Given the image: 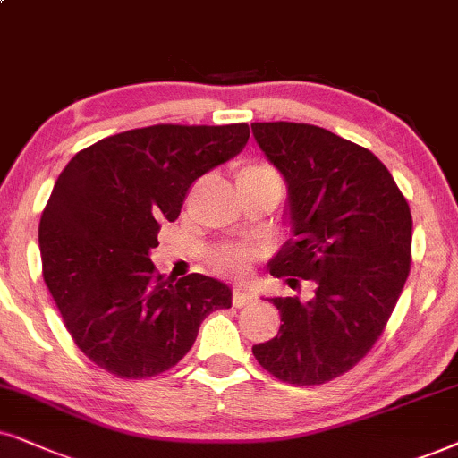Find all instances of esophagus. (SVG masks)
Here are the masks:
<instances>
[{
    "label": "esophagus",
    "mask_w": 458,
    "mask_h": 458,
    "mask_svg": "<svg viewBox=\"0 0 458 458\" xmlns=\"http://www.w3.org/2000/svg\"><path fill=\"white\" fill-rule=\"evenodd\" d=\"M251 302H253L251 289H247L245 285H236L234 292H233V304L236 306V309H242V306H247Z\"/></svg>",
    "instance_id": "1"
}]
</instances>
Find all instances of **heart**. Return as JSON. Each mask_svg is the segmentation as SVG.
Wrapping results in <instances>:
<instances>
[{"mask_svg":"<svg viewBox=\"0 0 458 458\" xmlns=\"http://www.w3.org/2000/svg\"><path fill=\"white\" fill-rule=\"evenodd\" d=\"M236 182L253 183V182H279L276 173L266 165H245L236 173ZM253 253L245 247H230L217 253V266L228 275H242L251 266Z\"/></svg>","mask_w":458,"mask_h":458,"instance_id":"1","label":"heart"}]
</instances>
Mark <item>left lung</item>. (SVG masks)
I'll use <instances>...</instances> for the list:
<instances>
[{
  "label": "left lung",
  "mask_w": 458,
  "mask_h": 458,
  "mask_svg": "<svg viewBox=\"0 0 458 458\" xmlns=\"http://www.w3.org/2000/svg\"><path fill=\"white\" fill-rule=\"evenodd\" d=\"M256 143L287 183L289 239L270 275L315 283L309 302L266 298L279 334L253 346L259 366L292 385H323L372 349L410 272L412 216L369 149L326 129L253 123Z\"/></svg>",
  "instance_id": "1"
}]
</instances>
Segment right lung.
Returning a JSON list of instances; mask_svg holds the SVG:
<instances>
[{
	"mask_svg": "<svg viewBox=\"0 0 458 458\" xmlns=\"http://www.w3.org/2000/svg\"><path fill=\"white\" fill-rule=\"evenodd\" d=\"M247 124H156L101 139L67 162L39 219L46 287L92 363L120 378L177 366L233 289L156 275L149 251L194 179L242 152Z\"/></svg>",
	"mask_w": 458,
	"mask_h": 458,
	"instance_id": "1",
	"label": "right lung"
}]
</instances>
